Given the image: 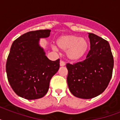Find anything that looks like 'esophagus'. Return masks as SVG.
Listing matches in <instances>:
<instances>
[{
  "instance_id": "34e87169",
  "label": "esophagus",
  "mask_w": 120,
  "mask_h": 120,
  "mask_svg": "<svg viewBox=\"0 0 120 120\" xmlns=\"http://www.w3.org/2000/svg\"><path fill=\"white\" fill-rule=\"evenodd\" d=\"M60 65L61 66V67L65 65V62H64V61H63V60H61L60 62Z\"/></svg>"
}]
</instances>
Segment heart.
<instances>
[{
	"label": "heart",
	"instance_id": "1",
	"mask_svg": "<svg viewBox=\"0 0 120 120\" xmlns=\"http://www.w3.org/2000/svg\"><path fill=\"white\" fill-rule=\"evenodd\" d=\"M56 43L60 50L67 51V57L72 61H77L83 58L88 49L87 40L75 35L60 37Z\"/></svg>",
	"mask_w": 120,
	"mask_h": 120
}]
</instances>
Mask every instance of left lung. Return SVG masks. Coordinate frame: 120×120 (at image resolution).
Here are the masks:
<instances>
[{
  "label": "left lung",
  "mask_w": 120,
  "mask_h": 120,
  "mask_svg": "<svg viewBox=\"0 0 120 120\" xmlns=\"http://www.w3.org/2000/svg\"><path fill=\"white\" fill-rule=\"evenodd\" d=\"M90 50L85 60L67 64L68 86L75 97L90 99L105 91L112 77L113 56L108 41L88 33Z\"/></svg>",
  "instance_id": "left-lung-1"
}]
</instances>
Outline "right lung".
Segmentation results:
<instances>
[{"instance_id":"1","label":"right lung","mask_w":120,"mask_h":120,"mask_svg":"<svg viewBox=\"0 0 120 120\" xmlns=\"http://www.w3.org/2000/svg\"><path fill=\"white\" fill-rule=\"evenodd\" d=\"M50 30L24 34L14 40L6 62L8 81L19 97L35 100L44 97L52 77L60 67V59L49 60L39 46L40 38L50 36Z\"/></svg>"}]
</instances>
